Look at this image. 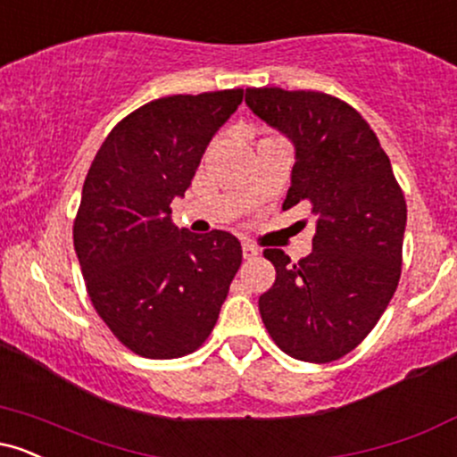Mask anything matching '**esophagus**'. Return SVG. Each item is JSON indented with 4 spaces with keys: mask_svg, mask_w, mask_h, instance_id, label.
<instances>
[{
    "mask_svg": "<svg viewBox=\"0 0 457 457\" xmlns=\"http://www.w3.org/2000/svg\"><path fill=\"white\" fill-rule=\"evenodd\" d=\"M243 255H245V260H253L260 255V249L251 243H243Z\"/></svg>",
    "mask_w": 457,
    "mask_h": 457,
    "instance_id": "34e87169",
    "label": "esophagus"
}]
</instances>
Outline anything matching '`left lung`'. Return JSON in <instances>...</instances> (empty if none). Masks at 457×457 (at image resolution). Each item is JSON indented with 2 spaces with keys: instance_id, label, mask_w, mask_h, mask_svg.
<instances>
[{
  "instance_id": "obj_1",
  "label": "left lung",
  "mask_w": 457,
  "mask_h": 457,
  "mask_svg": "<svg viewBox=\"0 0 457 457\" xmlns=\"http://www.w3.org/2000/svg\"><path fill=\"white\" fill-rule=\"evenodd\" d=\"M245 103L295 144L283 211L316 214L313 251L290 264L266 249L277 279L260 296L262 322L286 354L328 363L376 327L402 275L406 199L363 115L324 92L246 87Z\"/></svg>"
}]
</instances>
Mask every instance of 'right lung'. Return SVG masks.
Returning a JSON list of instances; mask_svg holds the SVG:
<instances>
[{
  "label": "right lung",
  "mask_w": 457,
  "mask_h": 457,
  "mask_svg": "<svg viewBox=\"0 0 457 457\" xmlns=\"http://www.w3.org/2000/svg\"><path fill=\"white\" fill-rule=\"evenodd\" d=\"M240 103L238 87L135 109L103 141L83 182L72 240L87 295L115 337L145 359L195 353L243 262L229 232L191 234L171 221V202Z\"/></svg>",
  "instance_id": "right-lung-1"
}]
</instances>
